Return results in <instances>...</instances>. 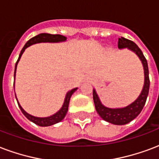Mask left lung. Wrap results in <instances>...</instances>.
<instances>
[{"mask_svg": "<svg viewBox=\"0 0 159 159\" xmlns=\"http://www.w3.org/2000/svg\"><path fill=\"white\" fill-rule=\"evenodd\" d=\"M117 46L119 49H123V48L129 49L135 53L141 60L144 70V85L140 95L133 102L122 108H109L102 105L95 89H93V95L96 111L102 119L115 125H124L130 123L134 118H136L143 108L149 92L150 81L147 60L143 56V53L140 50V48L134 42L130 40L126 39L124 37L118 38Z\"/></svg>", "mask_w": 159, "mask_h": 159, "instance_id": "left-lung-1", "label": "left lung"}]
</instances>
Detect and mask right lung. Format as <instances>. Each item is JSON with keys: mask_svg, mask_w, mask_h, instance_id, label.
<instances>
[{"mask_svg": "<svg viewBox=\"0 0 159 159\" xmlns=\"http://www.w3.org/2000/svg\"><path fill=\"white\" fill-rule=\"evenodd\" d=\"M66 40V37L64 36H61V35H52V34H48V33H41L37 36H34L32 38L29 40L28 42H26L24 47L22 48V50L20 51V55H19V57H18V60L16 63L15 66V71H14V79H15L16 77V66H17V63L19 60H20V57L24 52V51L26 50V48L31 45L36 44V43H41V42H65ZM14 84H15V81H14ZM77 88H73L71 89V91H69L68 93H66V98H65V100H64L63 105L62 107H61V109L58 111L57 112H56L55 114L52 115L50 117H34L32 115L29 114L27 112L24 110V109L21 107V106L19 103L17 98H16V101H17L18 106L20 107V111L22 112V113L25 116L27 119H29L31 122L34 123L35 124L38 126H41V127H48V126H52L53 124H56V123H59L61 122V120L63 119L65 116H66V112L68 111V105H69V102H70V98H71V95L77 91ZM16 95V93H15Z\"/></svg>", "mask_w": 159, "mask_h": 159, "instance_id": "1", "label": "right lung"}]
</instances>
